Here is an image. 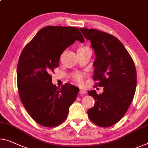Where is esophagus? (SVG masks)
Returning <instances> with one entry per match:
<instances>
[{
	"label": "esophagus",
	"mask_w": 148,
	"mask_h": 148,
	"mask_svg": "<svg viewBox=\"0 0 148 148\" xmlns=\"http://www.w3.org/2000/svg\"><path fill=\"white\" fill-rule=\"evenodd\" d=\"M79 94H81V95H83V94H86V91L84 90H82V89H80V91H79Z\"/></svg>",
	"instance_id": "esophagus-1"
}]
</instances>
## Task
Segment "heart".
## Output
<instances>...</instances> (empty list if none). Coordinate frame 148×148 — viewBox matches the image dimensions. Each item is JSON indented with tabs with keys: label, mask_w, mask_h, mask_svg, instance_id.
<instances>
[{
	"label": "heart",
	"mask_w": 148,
	"mask_h": 148,
	"mask_svg": "<svg viewBox=\"0 0 148 148\" xmlns=\"http://www.w3.org/2000/svg\"><path fill=\"white\" fill-rule=\"evenodd\" d=\"M87 49H90L88 47H86V46H82V47H80L78 48V51H80V50H85ZM73 79L77 83L79 84H82L84 80V74L82 73H80V72H78V73H75L73 74Z\"/></svg>",
	"instance_id": "heart-1"
}]
</instances>
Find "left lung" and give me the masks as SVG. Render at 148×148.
Segmentation results:
<instances>
[{"label":"left lung","instance_id":"1","mask_svg":"<svg viewBox=\"0 0 148 148\" xmlns=\"http://www.w3.org/2000/svg\"><path fill=\"white\" fill-rule=\"evenodd\" d=\"M91 42L96 54L92 78L94 87L103 86V93L88 92L95 103L88 110L90 120L107 127L118 123L131 104L136 92L137 74L133 59L122 42L113 35L98 30L80 28Z\"/></svg>","mask_w":148,"mask_h":148}]
</instances>
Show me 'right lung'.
<instances>
[{"label":"right lung","mask_w":148,"mask_h":148,"mask_svg":"<svg viewBox=\"0 0 148 148\" xmlns=\"http://www.w3.org/2000/svg\"><path fill=\"white\" fill-rule=\"evenodd\" d=\"M76 40L84 38L78 28L48 26L37 32L20 56L17 86L24 107L35 122L52 127L67 118L79 88L66 83L58 88L51 73L58 66L62 53Z\"/></svg>","instance_id":"add662e5"}]
</instances>
